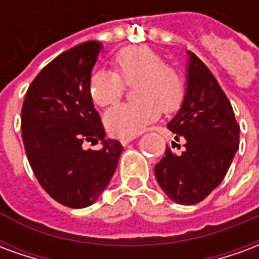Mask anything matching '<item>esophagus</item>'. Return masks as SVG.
<instances>
[{
	"instance_id": "esophagus-1",
	"label": "esophagus",
	"mask_w": 259,
	"mask_h": 259,
	"mask_svg": "<svg viewBox=\"0 0 259 259\" xmlns=\"http://www.w3.org/2000/svg\"><path fill=\"white\" fill-rule=\"evenodd\" d=\"M135 139L136 137H133V136H132V137H122V139H120V143H122L123 146H127L130 141H133Z\"/></svg>"
}]
</instances>
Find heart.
Returning a JSON list of instances; mask_svg holds the SVG:
<instances>
[{"instance_id": "1", "label": "heart", "mask_w": 259, "mask_h": 259, "mask_svg": "<svg viewBox=\"0 0 259 259\" xmlns=\"http://www.w3.org/2000/svg\"><path fill=\"white\" fill-rule=\"evenodd\" d=\"M113 70L97 69L90 74L89 93L98 107L119 101L126 85L133 84L136 100L108 109L104 120L115 135H139L163 113L176 112L185 101L186 81L175 65L163 62L148 46H129L113 55Z\"/></svg>"}]
</instances>
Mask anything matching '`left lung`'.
Segmentation results:
<instances>
[{
  "mask_svg": "<svg viewBox=\"0 0 259 259\" xmlns=\"http://www.w3.org/2000/svg\"><path fill=\"white\" fill-rule=\"evenodd\" d=\"M187 89L180 111L168 123L175 133L172 147L185 141L175 154L166 146L155 165L158 185L178 204L193 205L211 194L228 172L239 148L240 126L218 80L195 54L189 53Z\"/></svg>",
  "mask_w": 259,
  "mask_h": 259,
  "instance_id": "1",
  "label": "left lung"
}]
</instances>
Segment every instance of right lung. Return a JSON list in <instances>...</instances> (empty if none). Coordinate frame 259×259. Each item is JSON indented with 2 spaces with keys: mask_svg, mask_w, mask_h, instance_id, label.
Masks as SVG:
<instances>
[{
  "mask_svg": "<svg viewBox=\"0 0 259 259\" xmlns=\"http://www.w3.org/2000/svg\"><path fill=\"white\" fill-rule=\"evenodd\" d=\"M101 42L85 41L41 69L22 105V139L33 174L54 200L84 208L100 197L118 165L123 146L104 140L105 132L90 93L91 69ZM101 140V150H83Z\"/></svg>",
  "mask_w": 259,
  "mask_h": 259,
  "instance_id": "right-lung-1",
  "label": "right lung"
}]
</instances>
